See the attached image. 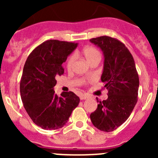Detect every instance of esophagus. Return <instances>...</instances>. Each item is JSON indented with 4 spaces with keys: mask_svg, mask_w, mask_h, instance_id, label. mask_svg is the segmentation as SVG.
<instances>
[{
    "mask_svg": "<svg viewBox=\"0 0 158 158\" xmlns=\"http://www.w3.org/2000/svg\"><path fill=\"white\" fill-rule=\"evenodd\" d=\"M89 98L88 95H80V99H81V100L87 99V98Z\"/></svg>",
    "mask_w": 158,
    "mask_h": 158,
    "instance_id": "esophagus-1",
    "label": "esophagus"
}]
</instances>
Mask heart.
<instances>
[{
	"label": "heart",
	"instance_id": "obj_1",
	"mask_svg": "<svg viewBox=\"0 0 158 158\" xmlns=\"http://www.w3.org/2000/svg\"><path fill=\"white\" fill-rule=\"evenodd\" d=\"M79 52H81L85 56V58L86 59V60L89 63H90L92 60H95V59H101V54L98 52V49L93 47H91V46H87V47L82 48L81 52L76 51L75 54H70L69 56H68L66 61V67L67 70L71 71L73 69L74 63L76 61V56H77ZM84 82H85V81H84Z\"/></svg>",
	"mask_w": 158,
	"mask_h": 158
}]
</instances>
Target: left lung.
<instances>
[{"instance_id":"obj_1","label":"left lung","mask_w":158,"mask_h":158,"mask_svg":"<svg viewBox=\"0 0 158 158\" xmlns=\"http://www.w3.org/2000/svg\"><path fill=\"white\" fill-rule=\"evenodd\" d=\"M90 41L104 53L101 80L109 91L107 99H97L99 104L91 113L90 118L95 128L113 131L128 118L138 102L139 77L133 56L123 43L108 36Z\"/></svg>"}]
</instances>
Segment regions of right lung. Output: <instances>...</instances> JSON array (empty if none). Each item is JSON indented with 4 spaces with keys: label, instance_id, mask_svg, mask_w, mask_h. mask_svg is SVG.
Listing matches in <instances>:
<instances>
[{
    "label": "right lung",
    "instance_id": "add662e5",
    "mask_svg": "<svg viewBox=\"0 0 158 158\" xmlns=\"http://www.w3.org/2000/svg\"><path fill=\"white\" fill-rule=\"evenodd\" d=\"M76 47L75 43L49 40L36 47L27 59L20 79V96L33 123L43 129L64 126L80 101L74 92H63L59 97L53 90L56 77L64 73L63 63Z\"/></svg>",
    "mask_w": 158,
    "mask_h": 158
}]
</instances>
